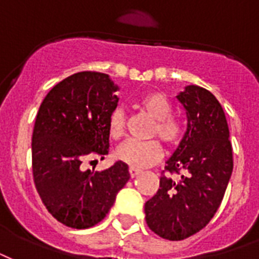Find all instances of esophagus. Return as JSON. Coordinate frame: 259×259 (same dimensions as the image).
<instances>
[{"instance_id": "esophagus-1", "label": "esophagus", "mask_w": 259, "mask_h": 259, "mask_svg": "<svg viewBox=\"0 0 259 259\" xmlns=\"http://www.w3.org/2000/svg\"><path fill=\"white\" fill-rule=\"evenodd\" d=\"M140 173H141V170L140 169H136V168H129V175L132 179H134L136 176H138Z\"/></svg>"}]
</instances>
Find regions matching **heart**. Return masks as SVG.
<instances>
[{"label":"heart","instance_id":"obj_1","mask_svg":"<svg viewBox=\"0 0 259 259\" xmlns=\"http://www.w3.org/2000/svg\"><path fill=\"white\" fill-rule=\"evenodd\" d=\"M137 106L154 119L152 127V136L158 137L168 148H176L184 136V126L179 118L172 114V103L165 94L160 91H152L142 95L137 102ZM126 130L125 114L122 110H115L110 115L109 136L113 140L123 137ZM161 145L156 140L150 141H126L115 152V157L125 162L130 168L144 169L153 165L161 158Z\"/></svg>","mask_w":259,"mask_h":259}]
</instances>
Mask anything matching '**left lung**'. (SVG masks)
<instances>
[{
    "mask_svg": "<svg viewBox=\"0 0 259 259\" xmlns=\"http://www.w3.org/2000/svg\"><path fill=\"white\" fill-rule=\"evenodd\" d=\"M177 101L187 113V133L166 161L160 188L145 203L146 225L168 241H183L208 225L234 166L229 125L217 98L192 84ZM170 174L181 177L173 181Z\"/></svg>",
    "mask_w": 259,
    "mask_h": 259,
    "instance_id": "8db88e82",
    "label": "left lung"
}]
</instances>
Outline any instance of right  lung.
I'll use <instances>...</instances> for the list:
<instances>
[{"label": "right lung", "mask_w": 259, "mask_h": 259, "mask_svg": "<svg viewBox=\"0 0 259 259\" xmlns=\"http://www.w3.org/2000/svg\"><path fill=\"white\" fill-rule=\"evenodd\" d=\"M109 75L83 71L58 83L40 105L32 134V172L48 212L72 229H89L113 207L130 179L125 162L102 172L83 162L109 153V119L117 109Z\"/></svg>", "instance_id": "add662e5"}]
</instances>
